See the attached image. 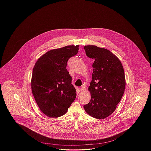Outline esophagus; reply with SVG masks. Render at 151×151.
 Wrapping results in <instances>:
<instances>
[{
  "label": "esophagus",
  "instance_id": "1",
  "mask_svg": "<svg viewBox=\"0 0 151 151\" xmlns=\"http://www.w3.org/2000/svg\"><path fill=\"white\" fill-rule=\"evenodd\" d=\"M86 88L84 86H81V88H80V91L81 92H83V91H86Z\"/></svg>",
  "mask_w": 151,
  "mask_h": 151
}]
</instances>
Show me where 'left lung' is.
<instances>
[{"mask_svg": "<svg viewBox=\"0 0 151 151\" xmlns=\"http://www.w3.org/2000/svg\"><path fill=\"white\" fill-rule=\"evenodd\" d=\"M84 49L86 56L94 62L88 87L91 100L84 108L91 116L104 119L116 110L123 95L126 87L124 68L119 58L106 49L86 45Z\"/></svg>", "mask_w": 151, "mask_h": 151, "instance_id": "left-lung-1", "label": "left lung"}]
</instances>
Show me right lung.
<instances>
[{"mask_svg":"<svg viewBox=\"0 0 151 151\" xmlns=\"http://www.w3.org/2000/svg\"><path fill=\"white\" fill-rule=\"evenodd\" d=\"M78 47L79 45H68L50 50L34 67L32 92L41 111L49 117L64 115L76 98L66 66L68 59L77 54Z\"/></svg>","mask_w":151,"mask_h":151,"instance_id":"right-lung-1","label":"right lung"}]
</instances>
